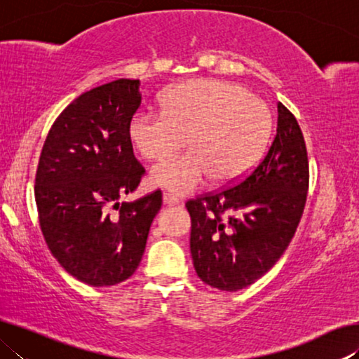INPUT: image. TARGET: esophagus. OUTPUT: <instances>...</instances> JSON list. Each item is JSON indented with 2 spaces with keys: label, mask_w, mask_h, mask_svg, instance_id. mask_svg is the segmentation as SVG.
<instances>
[{
  "label": "esophagus",
  "mask_w": 359,
  "mask_h": 359,
  "mask_svg": "<svg viewBox=\"0 0 359 359\" xmlns=\"http://www.w3.org/2000/svg\"><path fill=\"white\" fill-rule=\"evenodd\" d=\"M163 204L175 205V204H179V199L174 198L171 193H163Z\"/></svg>",
  "instance_id": "obj_1"
}]
</instances>
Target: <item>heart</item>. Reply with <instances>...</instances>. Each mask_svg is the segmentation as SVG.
<instances>
[{
    "label": "heart",
    "instance_id": "b5f03b06",
    "mask_svg": "<svg viewBox=\"0 0 359 359\" xmlns=\"http://www.w3.org/2000/svg\"><path fill=\"white\" fill-rule=\"evenodd\" d=\"M272 131L264 101L236 83L194 79L175 85L163 98V112L139 109L128 121V139L145 160H161L187 145L190 151L158 163L150 184L187 194L212 177L233 185L263 156Z\"/></svg>",
    "mask_w": 359,
    "mask_h": 359
}]
</instances>
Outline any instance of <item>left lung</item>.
Segmentation results:
<instances>
[{
  "mask_svg": "<svg viewBox=\"0 0 359 359\" xmlns=\"http://www.w3.org/2000/svg\"><path fill=\"white\" fill-rule=\"evenodd\" d=\"M277 135L244 179L188 199L190 250L204 283L238 291L274 266L301 222L309 190V158L301 126L278 102Z\"/></svg>",
  "mask_w": 359,
  "mask_h": 359,
  "instance_id": "1",
  "label": "left lung"
}]
</instances>
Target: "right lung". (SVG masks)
Wrapping results in <instances>:
<instances>
[{"label":"right lung","mask_w":359,"mask_h":359,"mask_svg":"<svg viewBox=\"0 0 359 359\" xmlns=\"http://www.w3.org/2000/svg\"><path fill=\"white\" fill-rule=\"evenodd\" d=\"M139 104V81L101 85L58 115L42 145L34 182L42 236L63 269L92 287L135 274L161 208L160 190L118 203L145 174L128 139Z\"/></svg>","instance_id":"obj_1"}]
</instances>
